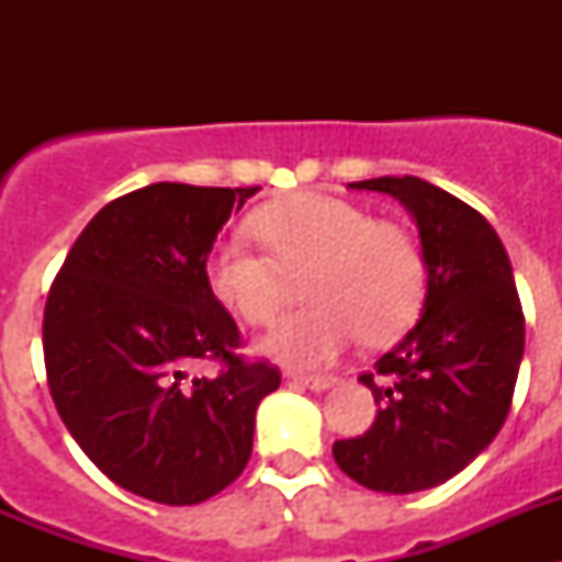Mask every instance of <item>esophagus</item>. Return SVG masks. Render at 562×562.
<instances>
[{"instance_id": "obj_1", "label": "esophagus", "mask_w": 562, "mask_h": 562, "mask_svg": "<svg viewBox=\"0 0 562 562\" xmlns=\"http://www.w3.org/2000/svg\"><path fill=\"white\" fill-rule=\"evenodd\" d=\"M292 380L297 382V385H304V389L310 391H326L331 389L337 382V376H301V374H292Z\"/></svg>"}]
</instances>
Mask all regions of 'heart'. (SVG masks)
<instances>
[{"label":"heart","instance_id":"b5f03b06","mask_svg":"<svg viewBox=\"0 0 562 562\" xmlns=\"http://www.w3.org/2000/svg\"><path fill=\"white\" fill-rule=\"evenodd\" d=\"M250 227L270 252L241 238L222 241L207 256V286L245 324L267 326L284 310L290 278L306 276L310 310L261 340V351L286 369L329 366L360 335L385 346L419 315L428 272L408 227L326 193L270 202L252 213Z\"/></svg>","mask_w":562,"mask_h":562}]
</instances>
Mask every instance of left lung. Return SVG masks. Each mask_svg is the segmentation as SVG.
<instances>
[{"instance_id": "8db88e82", "label": "left lung", "mask_w": 562, "mask_h": 562, "mask_svg": "<svg viewBox=\"0 0 562 562\" xmlns=\"http://www.w3.org/2000/svg\"><path fill=\"white\" fill-rule=\"evenodd\" d=\"M349 188L389 193L414 216L428 292L414 329L360 376L380 408L374 425L331 453L374 493H419L498 436L524 360V312L509 256L475 207L408 173Z\"/></svg>"}]
</instances>
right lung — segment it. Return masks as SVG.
<instances>
[{"label":"right lung","mask_w":562,"mask_h":562,"mask_svg":"<svg viewBox=\"0 0 562 562\" xmlns=\"http://www.w3.org/2000/svg\"><path fill=\"white\" fill-rule=\"evenodd\" d=\"M258 188L154 182L83 227L44 306L49 394L103 475L168 506L241 475L258 402L281 385L236 355L238 329L205 278L213 241ZM202 359L220 378H193Z\"/></svg>","instance_id":"obj_1"}]
</instances>
